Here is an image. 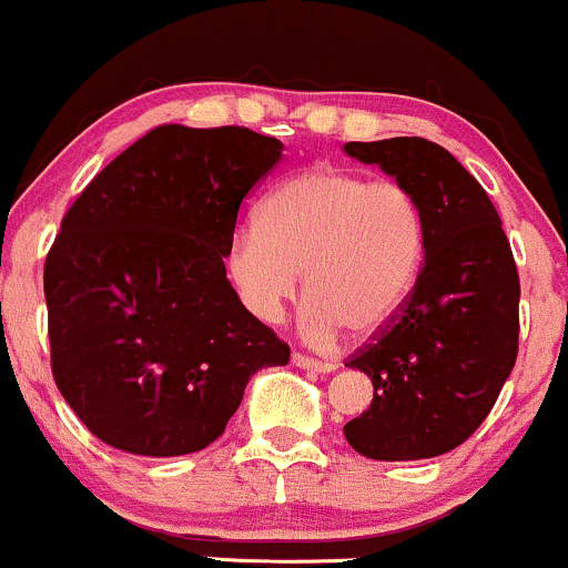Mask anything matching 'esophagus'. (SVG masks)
Segmentation results:
<instances>
[{
	"mask_svg": "<svg viewBox=\"0 0 568 568\" xmlns=\"http://www.w3.org/2000/svg\"><path fill=\"white\" fill-rule=\"evenodd\" d=\"M291 361H294V366H298V369L321 372V375H332V372L336 369V364H332V361H317V358H310V355H302V353L291 355Z\"/></svg>",
	"mask_w": 568,
	"mask_h": 568,
	"instance_id": "obj_1",
	"label": "esophagus"
}]
</instances>
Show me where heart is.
<instances>
[{
  "mask_svg": "<svg viewBox=\"0 0 568 568\" xmlns=\"http://www.w3.org/2000/svg\"><path fill=\"white\" fill-rule=\"evenodd\" d=\"M426 264V217L398 180L315 164L291 174L242 223L226 247V272L242 304L277 323L304 291L310 342L328 345L342 328L372 339L413 298Z\"/></svg>",
  "mask_w": 568,
  "mask_h": 568,
  "instance_id": "1",
  "label": "heart"
}]
</instances>
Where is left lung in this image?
I'll return each instance as SVG.
<instances>
[{"label":"left lung","instance_id":"1","mask_svg":"<svg viewBox=\"0 0 568 568\" xmlns=\"http://www.w3.org/2000/svg\"><path fill=\"white\" fill-rule=\"evenodd\" d=\"M345 153L407 185L426 217L413 298L345 364L375 385L345 439L375 460L442 456L477 432L515 366L520 280L509 240L483 185L436 142H347Z\"/></svg>","mask_w":568,"mask_h":568}]
</instances>
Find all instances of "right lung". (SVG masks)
<instances>
[{
  "label": "right lung",
  "instance_id": "1",
  "mask_svg": "<svg viewBox=\"0 0 568 568\" xmlns=\"http://www.w3.org/2000/svg\"><path fill=\"white\" fill-rule=\"evenodd\" d=\"M283 142L159 126L112 159L45 261L53 379L85 428L134 456L204 450L288 345L240 302L226 247Z\"/></svg>",
  "mask_w": 568,
  "mask_h": 568
}]
</instances>
